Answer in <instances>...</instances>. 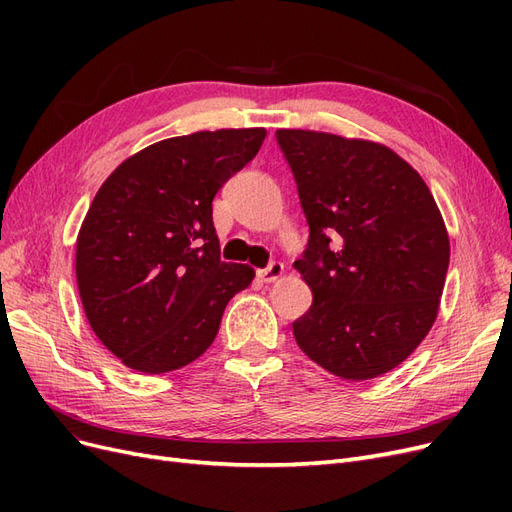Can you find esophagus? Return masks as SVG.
I'll return each mask as SVG.
<instances>
[{"mask_svg":"<svg viewBox=\"0 0 512 512\" xmlns=\"http://www.w3.org/2000/svg\"><path fill=\"white\" fill-rule=\"evenodd\" d=\"M282 275H284V265H282V262H271V265H269L267 269H260V271H258L260 280L267 282V284H271V282H275V280H280Z\"/></svg>","mask_w":512,"mask_h":512,"instance_id":"34e87169","label":"esophagus"}]
</instances>
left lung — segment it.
I'll return each mask as SVG.
<instances>
[{
    "label": "left lung",
    "instance_id": "obj_1",
    "mask_svg": "<svg viewBox=\"0 0 512 512\" xmlns=\"http://www.w3.org/2000/svg\"><path fill=\"white\" fill-rule=\"evenodd\" d=\"M309 243L294 262L314 294L292 333L333 376L361 382L404 363L438 318L451 241L427 183L365 138L277 130Z\"/></svg>",
    "mask_w": 512,
    "mask_h": 512
}]
</instances>
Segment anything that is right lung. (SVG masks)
<instances>
[{"label":"right lung","mask_w":512,"mask_h":512,"mask_svg":"<svg viewBox=\"0 0 512 512\" xmlns=\"http://www.w3.org/2000/svg\"><path fill=\"white\" fill-rule=\"evenodd\" d=\"M265 136L224 128L164 138L100 185L76 237V284L91 331L126 367L151 376L190 365L252 284L250 265L220 260L211 203Z\"/></svg>","instance_id":"right-lung-1"}]
</instances>
